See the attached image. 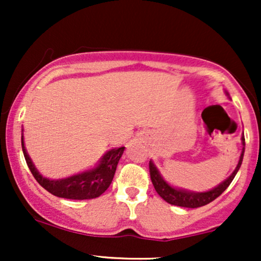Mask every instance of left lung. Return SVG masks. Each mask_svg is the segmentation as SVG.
Masks as SVG:
<instances>
[{
	"label": "left lung",
	"mask_w": 261,
	"mask_h": 261,
	"mask_svg": "<svg viewBox=\"0 0 261 261\" xmlns=\"http://www.w3.org/2000/svg\"><path fill=\"white\" fill-rule=\"evenodd\" d=\"M226 93L227 97L229 98L228 92ZM242 152L241 155H239L238 164H237L236 169L233 170L232 174H230L228 178H226L222 182L217 185V187L210 189L207 191H191L188 190V189H182L174 187V185L169 184L166 179L163 178V175L161 174L160 170H158L157 166L154 164L153 161H149V174H151V180L152 184L157 191V194L160 195L164 201H167L170 205L174 206H180V207H189V208H196L201 207V206H205L214 201L215 199H217L221 194L226 190L227 188L229 187V184L232 182L233 179L238 172L239 168L242 166V162H243V155H244V149H245V139L244 134L242 135Z\"/></svg>",
	"instance_id": "obj_1"
}]
</instances>
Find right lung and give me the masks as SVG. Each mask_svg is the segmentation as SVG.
Here are the masks:
<instances>
[{"label": "right lung", "mask_w": 261, "mask_h": 261, "mask_svg": "<svg viewBox=\"0 0 261 261\" xmlns=\"http://www.w3.org/2000/svg\"><path fill=\"white\" fill-rule=\"evenodd\" d=\"M22 149L25 162L32 174L39 184L53 195L71 200H88L100 196L112 184L115 174L116 166L120 161L125 147H115L107 151L101 158L91 169L83 170L67 178L49 179L43 176L33 163L31 155L27 152L24 136L22 128Z\"/></svg>", "instance_id": "obj_1"}]
</instances>
